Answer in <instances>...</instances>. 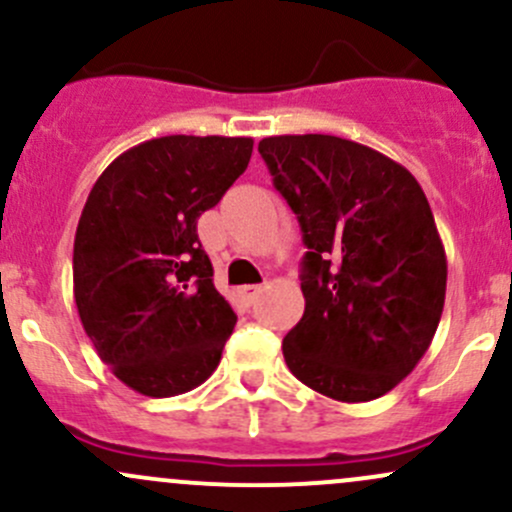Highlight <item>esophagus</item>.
Segmentation results:
<instances>
[{
    "label": "esophagus",
    "mask_w": 512,
    "mask_h": 512,
    "mask_svg": "<svg viewBox=\"0 0 512 512\" xmlns=\"http://www.w3.org/2000/svg\"><path fill=\"white\" fill-rule=\"evenodd\" d=\"M260 291H262L260 284H247V286H240L238 296L243 299V303H252L257 296H260Z\"/></svg>",
    "instance_id": "1"
}]
</instances>
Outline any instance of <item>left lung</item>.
Returning a JSON list of instances; mask_svg holds the SVG:
<instances>
[{
    "label": "left lung",
    "instance_id": "8db88e82",
    "mask_svg": "<svg viewBox=\"0 0 512 512\" xmlns=\"http://www.w3.org/2000/svg\"><path fill=\"white\" fill-rule=\"evenodd\" d=\"M257 150L308 247L286 367L335 401H374L428 352L445 306L447 257L425 192L355 140L272 136Z\"/></svg>",
    "mask_w": 512,
    "mask_h": 512
}]
</instances>
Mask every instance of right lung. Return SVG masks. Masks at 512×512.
Returning <instances> with one entry per match:
<instances>
[{"mask_svg": "<svg viewBox=\"0 0 512 512\" xmlns=\"http://www.w3.org/2000/svg\"><path fill=\"white\" fill-rule=\"evenodd\" d=\"M252 138L165 136L116 157L75 233V303L101 362L150 398L216 372L238 316L213 286L196 221L247 170Z\"/></svg>", "mask_w": 512, "mask_h": 512, "instance_id": "add662e5", "label": "right lung"}]
</instances>
